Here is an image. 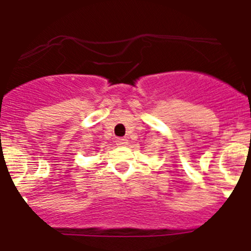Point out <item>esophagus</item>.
<instances>
[{"label":"esophagus","mask_w":251,"mask_h":251,"mask_svg":"<svg viewBox=\"0 0 251 251\" xmlns=\"http://www.w3.org/2000/svg\"><path fill=\"white\" fill-rule=\"evenodd\" d=\"M117 142V145L118 146H127L128 145V139L126 137H121V138H117L115 139Z\"/></svg>","instance_id":"1"}]
</instances>
